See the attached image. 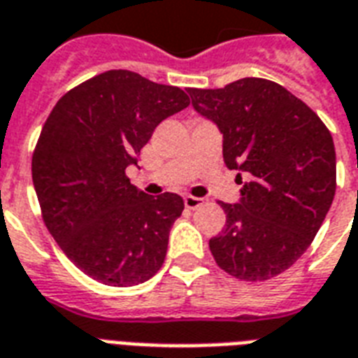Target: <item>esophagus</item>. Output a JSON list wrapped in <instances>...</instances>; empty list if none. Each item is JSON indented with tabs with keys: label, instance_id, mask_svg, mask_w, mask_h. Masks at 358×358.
Returning a JSON list of instances; mask_svg holds the SVG:
<instances>
[{
	"label": "esophagus",
	"instance_id": "1",
	"mask_svg": "<svg viewBox=\"0 0 358 358\" xmlns=\"http://www.w3.org/2000/svg\"><path fill=\"white\" fill-rule=\"evenodd\" d=\"M182 199H185V207L190 210L198 209V207H201V205H203V199L196 198V196H185Z\"/></svg>",
	"mask_w": 358,
	"mask_h": 358
}]
</instances>
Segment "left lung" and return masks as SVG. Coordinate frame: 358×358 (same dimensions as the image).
Segmentation results:
<instances>
[{"instance_id":"8db88e82","label":"left lung","mask_w":358,"mask_h":358,"mask_svg":"<svg viewBox=\"0 0 358 358\" xmlns=\"http://www.w3.org/2000/svg\"><path fill=\"white\" fill-rule=\"evenodd\" d=\"M192 106L224 136L229 170L250 181L226 226L209 241L222 271L265 282L289 268L320 231L336 192L334 141L320 115L276 82L241 78L220 90H188Z\"/></svg>"}]
</instances>
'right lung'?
<instances>
[{
  "label": "right lung",
  "mask_w": 358,
  "mask_h": 358,
  "mask_svg": "<svg viewBox=\"0 0 358 358\" xmlns=\"http://www.w3.org/2000/svg\"><path fill=\"white\" fill-rule=\"evenodd\" d=\"M188 104L176 85L119 69L66 91L44 121L31 159L41 215L65 256L96 282L130 287L162 267L182 198L148 196L124 170L157 124Z\"/></svg>",
  "instance_id": "1"
}]
</instances>
